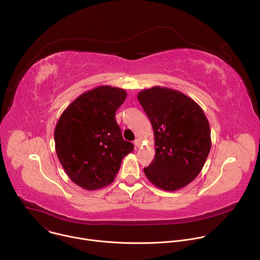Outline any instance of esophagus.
<instances>
[{"mask_svg":"<svg viewBox=\"0 0 260 260\" xmlns=\"http://www.w3.org/2000/svg\"><path fill=\"white\" fill-rule=\"evenodd\" d=\"M135 146H136L137 148H140V147L142 146V141H141L140 139H136V140H135Z\"/></svg>","mask_w":260,"mask_h":260,"instance_id":"esophagus-1","label":"esophagus"}]
</instances>
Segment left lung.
<instances>
[{"mask_svg":"<svg viewBox=\"0 0 260 260\" xmlns=\"http://www.w3.org/2000/svg\"><path fill=\"white\" fill-rule=\"evenodd\" d=\"M154 133L155 157L144 173L156 187L175 191L201 173L211 150V131L203 109L178 90L154 86L138 93Z\"/></svg>","mask_w":260,"mask_h":260,"instance_id":"obj_1","label":"left lung"}]
</instances>
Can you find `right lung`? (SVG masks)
<instances>
[{
  "label": "right lung",
  "instance_id": "1",
  "mask_svg": "<svg viewBox=\"0 0 260 260\" xmlns=\"http://www.w3.org/2000/svg\"><path fill=\"white\" fill-rule=\"evenodd\" d=\"M126 91L109 85L90 89L72 102L55 129V151L69 178L86 190L111 184L134 145L124 141L115 120Z\"/></svg>",
  "mask_w": 260,
  "mask_h": 260
}]
</instances>
